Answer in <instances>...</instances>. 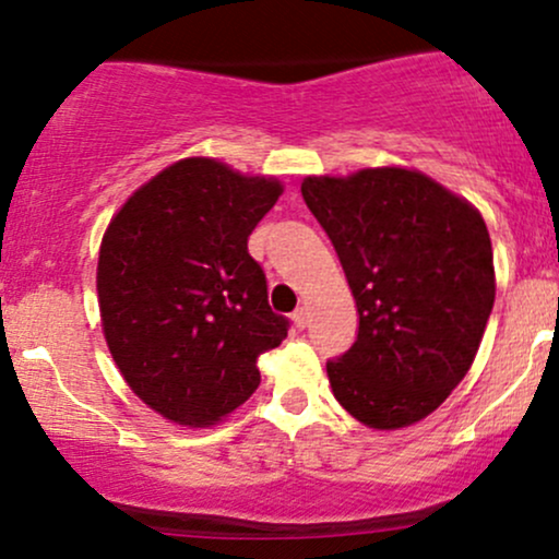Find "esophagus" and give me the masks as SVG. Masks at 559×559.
<instances>
[{
    "label": "esophagus",
    "instance_id": "34e87169",
    "mask_svg": "<svg viewBox=\"0 0 559 559\" xmlns=\"http://www.w3.org/2000/svg\"><path fill=\"white\" fill-rule=\"evenodd\" d=\"M292 320H294V325H297V329H307V323H310V312H307V307H297Z\"/></svg>",
    "mask_w": 559,
    "mask_h": 559
}]
</instances>
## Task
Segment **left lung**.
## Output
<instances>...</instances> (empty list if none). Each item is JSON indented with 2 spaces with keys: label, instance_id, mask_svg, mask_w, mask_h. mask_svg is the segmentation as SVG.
Here are the masks:
<instances>
[{
  "label": "left lung",
  "instance_id": "left-lung-1",
  "mask_svg": "<svg viewBox=\"0 0 559 559\" xmlns=\"http://www.w3.org/2000/svg\"><path fill=\"white\" fill-rule=\"evenodd\" d=\"M301 197L360 312L355 344L325 365L333 396L368 428L413 426L463 381L489 323L497 286L484 217L407 168L307 176Z\"/></svg>",
  "mask_w": 559,
  "mask_h": 559
}]
</instances>
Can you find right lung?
Returning a JSON list of instances; mask_svg holds the SVG:
<instances>
[{
	"label": "right lung",
	"mask_w": 559,
	"mask_h": 559,
	"mask_svg": "<svg viewBox=\"0 0 559 559\" xmlns=\"http://www.w3.org/2000/svg\"><path fill=\"white\" fill-rule=\"evenodd\" d=\"M284 186L189 157L133 191L99 247L96 292L107 346L141 402L204 428L260 386L258 357L288 320L247 249Z\"/></svg>",
	"instance_id": "1"
}]
</instances>
